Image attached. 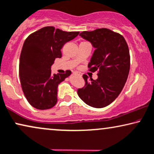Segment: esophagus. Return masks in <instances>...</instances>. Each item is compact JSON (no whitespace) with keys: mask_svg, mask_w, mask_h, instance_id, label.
I'll return each instance as SVG.
<instances>
[{"mask_svg":"<svg viewBox=\"0 0 154 154\" xmlns=\"http://www.w3.org/2000/svg\"><path fill=\"white\" fill-rule=\"evenodd\" d=\"M73 74L74 75H78V73H77V72H74Z\"/></svg>","mask_w":154,"mask_h":154,"instance_id":"esophagus-1","label":"esophagus"}]
</instances>
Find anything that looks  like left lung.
Returning <instances> with one entry per match:
<instances>
[{"label":"left lung","mask_w":154,"mask_h":154,"mask_svg":"<svg viewBox=\"0 0 154 154\" xmlns=\"http://www.w3.org/2000/svg\"><path fill=\"white\" fill-rule=\"evenodd\" d=\"M82 38L95 50L89 62V71L99 70L98 78L91 82L83 75L85 86L77 90L79 98L89 106L103 108L117 98L127 80L130 69L129 47L122 35L107 28L84 31Z\"/></svg>","instance_id":"8db88e82"}]
</instances>
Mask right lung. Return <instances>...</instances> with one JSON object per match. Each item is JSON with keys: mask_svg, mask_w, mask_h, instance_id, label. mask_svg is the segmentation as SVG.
<instances>
[{"mask_svg": "<svg viewBox=\"0 0 154 154\" xmlns=\"http://www.w3.org/2000/svg\"><path fill=\"white\" fill-rule=\"evenodd\" d=\"M79 32H65L54 27H45L30 35L23 44L19 63L21 87L28 102L38 109L53 107L57 101L60 83L71 75L51 73L61 49Z\"/></svg>", "mask_w": 154, "mask_h": 154, "instance_id": "1", "label": "right lung"}]
</instances>
